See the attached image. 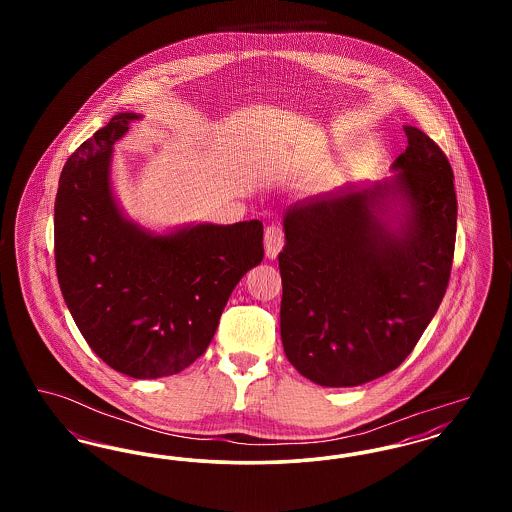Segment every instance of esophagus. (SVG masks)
<instances>
[{"label":"esophagus","instance_id":"1","mask_svg":"<svg viewBox=\"0 0 512 512\" xmlns=\"http://www.w3.org/2000/svg\"><path fill=\"white\" fill-rule=\"evenodd\" d=\"M284 247V230L278 224H270L265 230V253L268 259H276Z\"/></svg>","mask_w":512,"mask_h":512}]
</instances>
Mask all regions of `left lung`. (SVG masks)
<instances>
[{
  "label": "left lung",
  "mask_w": 512,
  "mask_h": 512,
  "mask_svg": "<svg viewBox=\"0 0 512 512\" xmlns=\"http://www.w3.org/2000/svg\"><path fill=\"white\" fill-rule=\"evenodd\" d=\"M390 178L284 213L280 334L318 386L353 388L401 365L436 315L455 253L453 171L416 126Z\"/></svg>",
  "instance_id": "8db88e82"
}]
</instances>
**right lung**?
<instances>
[{"label":"right lung","mask_w":512,"mask_h":512,"mask_svg":"<svg viewBox=\"0 0 512 512\" xmlns=\"http://www.w3.org/2000/svg\"><path fill=\"white\" fill-rule=\"evenodd\" d=\"M142 115L119 113L74 151L55 197V267L74 322L130 378L182 372L213 340L230 293L263 261V222L186 224L167 234L122 213L113 146Z\"/></svg>","instance_id":"add662e5"}]
</instances>
